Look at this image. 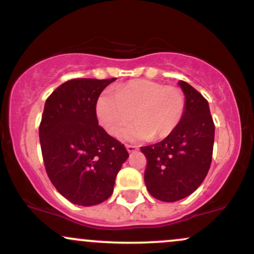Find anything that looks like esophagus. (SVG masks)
I'll return each instance as SVG.
<instances>
[{
    "mask_svg": "<svg viewBox=\"0 0 254 254\" xmlns=\"http://www.w3.org/2000/svg\"><path fill=\"white\" fill-rule=\"evenodd\" d=\"M127 149L129 153H133V151H136L138 149V147L137 145H132V144H127Z\"/></svg>",
    "mask_w": 254,
    "mask_h": 254,
    "instance_id": "1",
    "label": "esophagus"
}]
</instances>
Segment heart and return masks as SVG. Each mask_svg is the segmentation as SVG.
Masks as SVG:
<instances>
[{
	"mask_svg": "<svg viewBox=\"0 0 254 254\" xmlns=\"http://www.w3.org/2000/svg\"><path fill=\"white\" fill-rule=\"evenodd\" d=\"M185 109L186 98L182 89L155 81L135 80L117 88L116 95H100L97 116L110 135L118 136L135 115L137 121L125 131V138L161 139L177 129Z\"/></svg>",
	"mask_w": 254,
	"mask_h": 254,
	"instance_id": "b5f03b06",
	"label": "heart"
}]
</instances>
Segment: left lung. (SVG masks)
I'll return each mask as SVG.
<instances>
[{
    "label": "left lung",
    "mask_w": 254,
    "mask_h": 254,
    "mask_svg": "<svg viewBox=\"0 0 254 254\" xmlns=\"http://www.w3.org/2000/svg\"><path fill=\"white\" fill-rule=\"evenodd\" d=\"M186 109L178 127L159 143L141 147L147 157V190L162 202H176L196 191L212 160L215 124L208 100L180 81Z\"/></svg>",
    "instance_id": "obj_1"
}]
</instances>
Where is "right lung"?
<instances>
[{"instance_id": "1", "label": "right lung", "mask_w": 254, "mask_h": 254, "mask_svg": "<svg viewBox=\"0 0 254 254\" xmlns=\"http://www.w3.org/2000/svg\"><path fill=\"white\" fill-rule=\"evenodd\" d=\"M117 78H72L46 99L39 139L49 179L71 203L90 206L113 192L129 156L127 148L99 125V95Z\"/></svg>"}]
</instances>
